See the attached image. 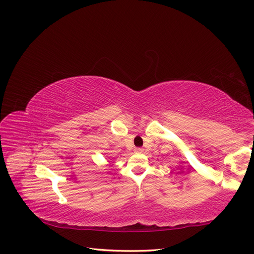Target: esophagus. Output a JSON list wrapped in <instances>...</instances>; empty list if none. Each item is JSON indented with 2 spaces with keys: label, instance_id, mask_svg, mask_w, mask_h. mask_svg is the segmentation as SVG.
I'll list each match as a JSON object with an SVG mask.
<instances>
[{
  "label": "esophagus",
  "instance_id": "esophagus-1",
  "mask_svg": "<svg viewBox=\"0 0 254 254\" xmlns=\"http://www.w3.org/2000/svg\"><path fill=\"white\" fill-rule=\"evenodd\" d=\"M134 151H135L136 153H141V152H143V148L137 147V148H135V149H134Z\"/></svg>",
  "mask_w": 254,
  "mask_h": 254
}]
</instances>
